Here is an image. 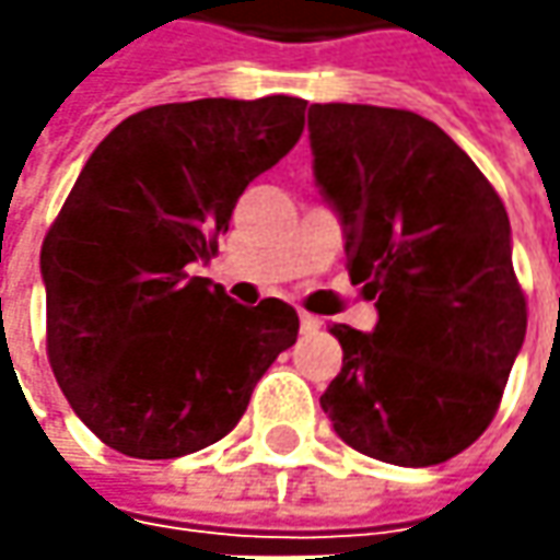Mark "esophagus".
I'll use <instances>...</instances> for the list:
<instances>
[{
  "instance_id": "obj_1",
  "label": "esophagus",
  "mask_w": 560,
  "mask_h": 560,
  "mask_svg": "<svg viewBox=\"0 0 560 560\" xmlns=\"http://www.w3.org/2000/svg\"><path fill=\"white\" fill-rule=\"evenodd\" d=\"M299 324H302V334H317L324 320H320V317H314V314L302 312L299 314Z\"/></svg>"
}]
</instances>
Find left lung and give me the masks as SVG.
<instances>
[{
    "label": "left lung",
    "instance_id": "left-lung-1",
    "mask_svg": "<svg viewBox=\"0 0 560 560\" xmlns=\"http://www.w3.org/2000/svg\"><path fill=\"white\" fill-rule=\"evenodd\" d=\"M314 180L346 230L374 334L336 324L342 371L320 396L339 440L430 467L483 436L527 334L499 192L433 120L405 108H308Z\"/></svg>",
    "mask_w": 560,
    "mask_h": 560
}]
</instances>
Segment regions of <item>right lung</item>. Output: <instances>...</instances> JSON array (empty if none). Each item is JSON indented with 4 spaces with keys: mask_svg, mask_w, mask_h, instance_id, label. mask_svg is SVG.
Here are the masks:
<instances>
[{
    "mask_svg": "<svg viewBox=\"0 0 560 560\" xmlns=\"http://www.w3.org/2000/svg\"><path fill=\"white\" fill-rule=\"evenodd\" d=\"M305 98H196L137 112L98 142L49 226L46 352L74 415L130 458L199 452L246 415L299 336L280 299L255 308L192 277L233 205L305 130Z\"/></svg>",
    "mask_w": 560,
    "mask_h": 560,
    "instance_id": "1",
    "label": "right lung"
}]
</instances>
